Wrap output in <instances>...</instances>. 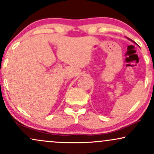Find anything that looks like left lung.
Returning a JSON list of instances; mask_svg holds the SVG:
<instances>
[{
    "label": "left lung",
    "mask_w": 154,
    "mask_h": 154,
    "mask_svg": "<svg viewBox=\"0 0 154 154\" xmlns=\"http://www.w3.org/2000/svg\"><path fill=\"white\" fill-rule=\"evenodd\" d=\"M129 40H130V39H129Z\"/></svg>",
    "instance_id": "left-lung-1"
}]
</instances>
